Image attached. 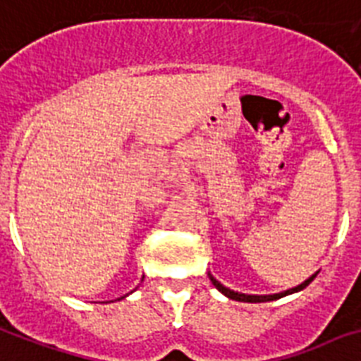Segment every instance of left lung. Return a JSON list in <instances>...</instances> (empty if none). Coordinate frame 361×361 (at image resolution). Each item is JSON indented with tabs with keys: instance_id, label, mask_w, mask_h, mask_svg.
Listing matches in <instances>:
<instances>
[{
	"instance_id": "left-lung-1",
	"label": "left lung",
	"mask_w": 361,
	"mask_h": 361,
	"mask_svg": "<svg viewBox=\"0 0 361 361\" xmlns=\"http://www.w3.org/2000/svg\"><path fill=\"white\" fill-rule=\"evenodd\" d=\"M315 276H317V272L313 274L311 278L305 279L304 283L296 285V287H293V289L283 290V293H276V295H244V293H236V290H231L229 287H226V285H221L220 281H218V279H216L214 276L209 272L210 281H212V285H214L216 289L220 290L221 295H226L227 298H231V300H236V302H252V304H259V302H270V300H278V298H283V296H287V295H293V293H298V290L305 289V287H307V285H310L311 281L315 279Z\"/></svg>"
}]
</instances>
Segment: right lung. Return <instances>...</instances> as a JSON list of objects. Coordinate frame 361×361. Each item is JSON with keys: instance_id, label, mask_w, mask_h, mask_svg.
Masks as SVG:
<instances>
[{"instance_id": "obj_1", "label": "right lung", "mask_w": 361, "mask_h": 361, "mask_svg": "<svg viewBox=\"0 0 361 361\" xmlns=\"http://www.w3.org/2000/svg\"><path fill=\"white\" fill-rule=\"evenodd\" d=\"M126 296H128V295H126ZM123 298H125V296H123Z\"/></svg>"}]
</instances>
